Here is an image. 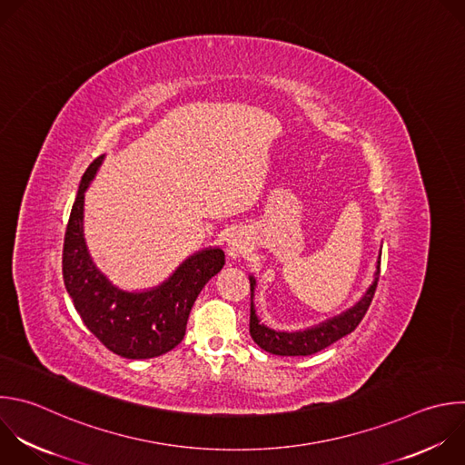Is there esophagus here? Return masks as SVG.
I'll list each match as a JSON object with an SVG mask.
<instances>
[{
  "mask_svg": "<svg viewBox=\"0 0 465 465\" xmlns=\"http://www.w3.org/2000/svg\"><path fill=\"white\" fill-rule=\"evenodd\" d=\"M248 250H250V241H248L246 233H242V232H233L232 237L228 239V248H226L228 255H230L232 259H237V257H242Z\"/></svg>",
  "mask_w": 465,
  "mask_h": 465,
  "instance_id": "34e87169",
  "label": "esophagus"
}]
</instances>
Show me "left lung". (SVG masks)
Returning a JSON list of instances; mask_svg holds the SVG:
<instances>
[{
    "mask_svg": "<svg viewBox=\"0 0 465 465\" xmlns=\"http://www.w3.org/2000/svg\"><path fill=\"white\" fill-rule=\"evenodd\" d=\"M380 279V259L376 264V273L374 281L365 292V295L352 306L349 311H345L340 316H334L320 325H314L311 329L304 331H295V332H282V331H273L261 323L259 316L255 314L253 308V292H255V277L250 275V295H252V306H250V336L252 340L266 352L275 354V356H311L316 354L329 345L336 343L343 336L351 334L365 318L369 306L372 302L376 286Z\"/></svg>",
    "mask_w": 465,
    "mask_h": 465,
    "instance_id": "left-lung-1",
    "label": "left lung"
}]
</instances>
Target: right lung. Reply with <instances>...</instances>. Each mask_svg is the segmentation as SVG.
I'll return each mask as SVG.
<instances>
[{"mask_svg":"<svg viewBox=\"0 0 465 465\" xmlns=\"http://www.w3.org/2000/svg\"><path fill=\"white\" fill-rule=\"evenodd\" d=\"M104 154L85 170L64 239V282L84 325L111 352L127 360L157 358L175 349L192 306L204 284L224 266L221 248L190 255L159 286L127 292L114 286L93 262L84 239V197Z\"/></svg>","mask_w":465,"mask_h":465,"instance_id":"1","label":"right lung"}]
</instances>
